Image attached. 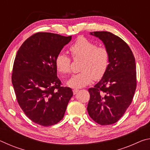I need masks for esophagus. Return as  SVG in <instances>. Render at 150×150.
<instances>
[{
  "label": "esophagus",
  "instance_id": "34e87169",
  "mask_svg": "<svg viewBox=\"0 0 150 150\" xmlns=\"http://www.w3.org/2000/svg\"><path fill=\"white\" fill-rule=\"evenodd\" d=\"M79 90L78 89H73V95H76L78 93Z\"/></svg>",
  "mask_w": 150,
  "mask_h": 150
}]
</instances>
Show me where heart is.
Wrapping results in <instances>:
<instances>
[{
	"label": "heart",
	"mask_w": 150,
	"mask_h": 150,
	"mask_svg": "<svg viewBox=\"0 0 150 150\" xmlns=\"http://www.w3.org/2000/svg\"><path fill=\"white\" fill-rule=\"evenodd\" d=\"M73 58L82 57L81 71L73 75L67 81L72 88H82L92 82L94 79H100L105 75L109 65V53L106 47L97 46L95 43L80 37L69 47ZM71 60L64 53L61 52L55 57V66L63 74L71 72Z\"/></svg>",
	"instance_id": "obj_1"
}]
</instances>
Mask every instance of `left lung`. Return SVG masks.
<instances>
[{"label":"left lung","instance_id":"obj_1","mask_svg":"<svg viewBox=\"0 0 150 150\" xmlns=\"http://www.w3.org/2000/svg\"><path fill=\"white\" fill-rule=\"evenodd\" d=\"M109 53V65L101 80L88 89L87 111L100 125L116 123L132 101L136 88L135 58L128 45L109 32H93Z\"/></svg>","mask_w":150,"mask_h":150}]
</instances>
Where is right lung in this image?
Here are the masks:
<instances>
[{"label":"right lung","mask_w":150,"mask_h":150,"mask_svg":"<svg viewBox=\"0 0 150 150\" xmlns=\"http://www.w3.org/2000/svg\"><path fill=\"white\" fill-rule=\"evenodd\" d=\"M71 40L49 32L36 33L18 50L12 74L16 99L32 122L44 126L62 120L72 89L62 87L57 76L55 57Z\"/></svg>","instance_id":"1"}]
</instances>
